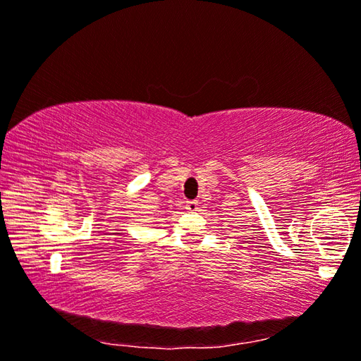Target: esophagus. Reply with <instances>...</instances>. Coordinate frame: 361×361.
<instances>
[{"instance_id": "esophagus-1", "label": "esophagus", "mask_w": 361, "mask_h": 361, "mask_svg": "<svg viewBox=\"0 0 361 361\" xmlns=\"http://www.w3.org/2000/svg\"><path fill=\"white\" fill-rule=\"evenodd\" d=\"M197 205H199L197 201H188L186 202V210L188 212H196L197 210Z\"/></svg>"}]
</instances>
